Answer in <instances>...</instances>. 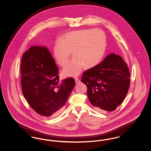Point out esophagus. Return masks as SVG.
<instances>
[{
  "instance_id": "1",
  "label": "esophagus",
  "mask_w": 151,
  "mask_h": 151,
  "mask_svg": "<svg viewBox=\"0 0 151 151\" xmlns=\"http://www.w3.org/2000/svg\"><path fill=\"white\" fill-rule=\"evenodd\" d=\"M75 81H76V84H79V83H80V80H79V79L78 78H77V77H75Z\"/></svg>"
}]
</instances>
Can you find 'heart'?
<instances>
[{"label":"heart","instance_id":"b5f03b06","mask_svg":"<svg viewBox=\"0 0 151 151\" xmlns=\"http://www.w3.org/2000/svg\"><path fill=\"white\" fill-rule=\"evenodd\" d=\"M106 47L105 33L99 29H85L68 32L54 46V54L58 65L64 67L68 62L71 52L74 58L65 67L63 75L75 76L84 67L93 68L103 57Z\"/></svg>","mask_w":151,"mask_h":151}]
</instances>
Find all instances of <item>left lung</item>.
Instances as JSON below:
<instances>
[{
  "mask_svg": "<svg viewBox=\"0 0 151 151\" xmlns=\"http://www.w3.org/2000/svg\"><path fill=\"white\" fill-rule=\"evenodd\" d=\"M129 68L122 58L111 54L83 72L81 81L87 86L88 99L97 111H113L126 96L130 84Z\"/></svg>",
  "mask_w": 151,
  "mask_h": 151,
  "instance_id": "left-lung-1",
  "label": "left lung"
}]
</instances>
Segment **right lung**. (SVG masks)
Masks as SVG:
<instances>
[{"label":"right lung","instance_id":"add662e5","mask_svg":"<svg viewBox=\"0 0 151 151\" xmlns=\"http://www.w3.org/2000/svg\"><path fill=\"white\" fill-rule=\"evenodd\" d=\"M20 71L22 92L30 107L43 116L58 115L75 85L74 79L60 81L58 67L45 47L32 46L25 51Z\"/></svg>","mask_w":151,"mask_h":151}]
</instances>
